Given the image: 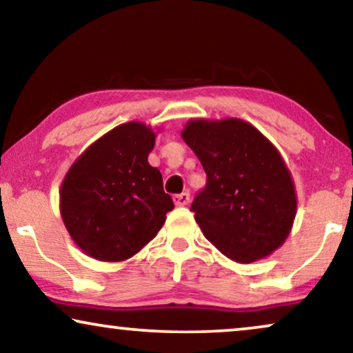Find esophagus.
<instances>
[{
	"label": "esophagus",
	"mask_w": 353,
	"mask_h": 353,
	"mask_svg": "<svg viewBox=\"0 0 353 353\" xmlns=\"http://www.w3.org/2000/svg\"><path fill=\"white\" fill-rule=\"evenodd\" d=\"M173 202H175V205L178 207L188 205V202H190V194H188V192H181V194L173 196Z\"/></svg>",
	"instance_id": "34e87169"
}]
</instances>
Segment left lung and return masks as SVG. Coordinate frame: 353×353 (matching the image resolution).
Masks as SVG:
<instances>
[{
    "label": "left lung",
    "instance_id": "1",
    "mask_svg": "<svg viewBox=\"0 0 353 353\" xmlns=\"http://www.w3.org/2000/svg\"><path fill=\"white\" fill-rule=\"evenodd\" d=\"M181 138L207 173L191 205L205 239L238 263L281 248L296 219L297 192L276 146L236 117L191 119Z\"/></svg>",
    "mask_w": 353,
    "mask_h": 353
}]
</instances>
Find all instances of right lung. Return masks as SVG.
<instances>
[{"label":"right lung","mask_w":353,"mask_h":353,"mask_svg":"<svg viewBox=\"0 0 353 353\" xmlns=\"http://www.w3.org/2000/svg\"><path fill=\"white\" fill-rule=\"evenodd\" d=\"M157 132L137 120L119 125L91 143L67 170L59 190L61 216L88 257L123 262L165 223L173 201L163 192L159 168L148 162Z\"/></svg>","instance_id":"1"}]
</instances>
